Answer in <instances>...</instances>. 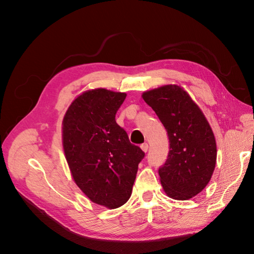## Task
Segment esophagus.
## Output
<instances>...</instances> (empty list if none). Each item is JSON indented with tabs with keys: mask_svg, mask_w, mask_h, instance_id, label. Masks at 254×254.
<instances>
[{
	"mask_svg": "<svg viewBox=\"0 0 254 254\" xmlns=\"http://www.w3.org/2000/svg\"><path fill=\"white\" fill-rule=\"evenodd\" d=\"M140 148H141V150L144 152V153H146V152H147V151H148V149H149L148 143H142L141 146H140Z\"/></svg>",
	"mask_w": 254,
	"mask_h": 254,
	"instance_id": "obj_1",
	"label": "esophagus"
}]
</instances>
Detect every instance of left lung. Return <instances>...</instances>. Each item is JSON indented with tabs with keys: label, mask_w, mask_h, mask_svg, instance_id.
Segmentation results:
<instances>
[{
	"label": "left lung",
	"mask_w": 254,
	"mask_h": 254,
	"mask_svg": "<svg viewBox=\"0 0 254 254\" xmlns=\"http://www.w3.org/2000/svg\"><path fill=\"white\" fill-rule=\"evenodd\" d=\"M168 134L169 153L158 175L165 193L190 200L204 190L216 166L217 146L203 112L183 87L164 85L142 92Z\"/></svg>",
	"instance_id": "left-lung-1"
}]
</instances>
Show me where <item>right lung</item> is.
<instances>
[{
    "mask_svg": "<svg viewBox=\"0 0 254 254\" xmlns=\"http://www.w3.org/2000/svg\"><path fill=\"white\" fill-rule=\"evenodd\" d=\"M126 97L105 88L86 90L72 101L62 125L72 179L91 202L111 209L131 197L144 156L115 119Z\"/></svg>",
    "mask_w": 254,
    "mask_h": 254,
    "instance_id": "right-lung-1",
    "label": "right lung"
}]
</instances>
